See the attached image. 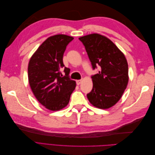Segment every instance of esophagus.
I'll list each match as a JSON object with an SVG mask.
<instances>
[{
	"mask_svg": "<svg viewBox=\"0 0 155 155\" xmlns=\"http://www.w3.org/2000/svg\"><path fill=\"white\" fill-rule=\"evenodd\" d=\"M81 81H82V80H81V79H80V80H77V81H76V84H77L78 85H80L81 83Z\"/></svg>",
	"mask_w": 155,
	"mask_h": 155,
	"instance_id": "34e87169",
	"label": "esophagus"
}]
</instances>
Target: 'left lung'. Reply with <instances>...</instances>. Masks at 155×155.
<instances>
[{"label": "left lung", "mask_w": 155, "mask_h": 155, "mask_svg": "<svg viewBox=\"0 0 155 155\" xmlns=\"http://www.w3.org/2000/svg\"><path fill=\"white\" fill-rule=\"evenodd\" d=\"M79 39L85 46L93 70L100 68L99 72L91 77L93 88L87 94L88 100L100 109L110 108L120 100L129 81L125 55L104 35L92 34Z\"/></svg>", "instance_id": "obj_1"}]
</instances>
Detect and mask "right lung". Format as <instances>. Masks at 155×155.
Listing matches in <instances>:
<instances>
[{"instance_id":"1","label":"right lung","mask_w":155,"mask_h":155,"mask_svg":"<svg viewBox=\"0 0 155 155\" xmlns=\"http://www.w3.org/2000/svg\"><path fill=\"white\" fill-rule=\"evenodd\" d=\"M74 38L66 35L51 36L44 41L31 58L28 73L31 91L41 104L50 110L66 107L76 88V81L69 78L63 57L67 46ZM64 68V77L60 71Z\"/></svg>"}]
</instances>
